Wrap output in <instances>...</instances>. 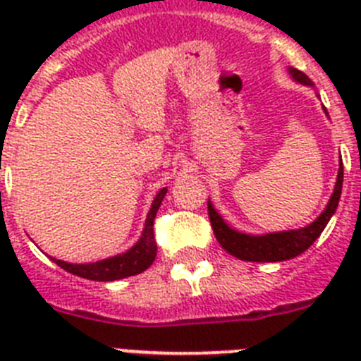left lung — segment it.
Instances as JSON below:
<instances>
[{
  "label": "left lung",
  "instance_id": "1",
  "mask_svg": "<svg viewBox=\"0 0 361 361\" xmlns=\"http://www.w3.org/2000/svg\"><path fill=\"white\" fill-rule=\"evenodd\" d=\"M288 72L295 82H300V85L304 86H314L304 72H300V70L293 68V66H289ZM324 111L325 116H327L325 108ZM342 184L343 166L340 162L333 195H331L329 202L324 208V212L312 220L311 224L305 226V228L264 233V235H250V233H242L238 229L231 228L224 220V216L216 212L212 200L208 199V213L209 220H212L213 233H215L219 244L229 255L240 258V260H245V262H283V260L295 258L311 247L312 242L320 237L322 231L327 226V222L331 220V216L334 215V212L338 208V202H340V195H342Z\"/></svg>",
  "mask_w": 361,
  "mask_h": 361
}]
</instances>
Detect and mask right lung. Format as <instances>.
Instances as JSON below:
<instances>
[{"label":"right lung","instance_id":"obj_1","mask_svg":"<svg viewBox=\"0 0 361 361\" xmlns=\"http://www.w3.org/2000/svg\"><path fill=\"white\" fill-rule=\"evenodd\" d=\"M166 193H168V188H162L155 195L152 208H149L148 215H146L145 229H142L141 237L128 251L88 264H72L59 260V258H50L57 266L72 273V275L81 276V279L86 280H95V282H114V280L139 275V273L148 269L153 264V260H155V257H157V244H155V237H153V219L157 215Z\"/></svg>","mask_w":361,"mask_h":361}]
</instances>
